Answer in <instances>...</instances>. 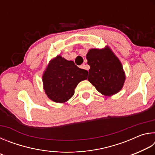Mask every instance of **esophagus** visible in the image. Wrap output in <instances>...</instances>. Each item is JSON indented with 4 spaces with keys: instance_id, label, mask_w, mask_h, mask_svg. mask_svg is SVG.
Wrapping results in <instances>:
<instances>
[{
    "instance_id": "obj_1",
    "label": "esophagus",
    "mask_w": 155,
    "mask_h": 155,
    "mask_svg": "<svg viewBox=\"0 0 155 155\" xmlns=\"http://www.w3.org/2000/svg\"><path fill=\"white\" fill-rule=\"evenodd\" d=\"M80 68H82V69H86V65H85V64H82V65H81Z\"/></svg>"
}]
</instances>
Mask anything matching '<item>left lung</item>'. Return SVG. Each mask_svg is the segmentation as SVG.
Returning <instances> with one entry per match:
<instances>
[{
    "label": "left lung",
    "instance_id": "8db88e82",
    "mask_svg": "<svg viewBox=\"0 0 155 155\" xmlns=\"http://www.w3.org/2000/svg\"><path fill=\"white\" fill-rule=\"evenodd\" d=\"M90 65L88 81L100 93L112 96L122 88L125 74L122 65L109 48L91 49L87 54Z\"/></svg>",
    "mask_w": 155,
    "mask_h": 155
}]
</instances>
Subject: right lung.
<instances>
[{"instance_id": "right-lung-1", "label": "right lung", "mask_w": 155, "mask_h": 155, "mask_svg": "<svg viewBox=\"0 0 155 155\" xmlns=\"http://www.w3.org/2000/svg\"><path fill=\"white\" fill-rule=\"evenodd\" d=\"M88 72L81 69L74 61L57 56L49 63L43 75L44 88L52 101L64 103L74 94L78 83L87 78Z\"/></svg>"}]
</instances>
